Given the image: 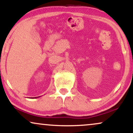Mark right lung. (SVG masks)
Returning <instances> with one entry per match:
<instances>
[{"label":"right lung","instance_id":"obj_1","mask_svg":"<svg viewBox=\"0 0 133 133\" xmlns=\"http://www.w3.org/2000/svg\"><path fill=\"white\" fill-rule=\"evenodd\" d=\"M36 97H34V98H36Z\"/></svg>","mask_w":133,"mask_h":133}]
</instances>
